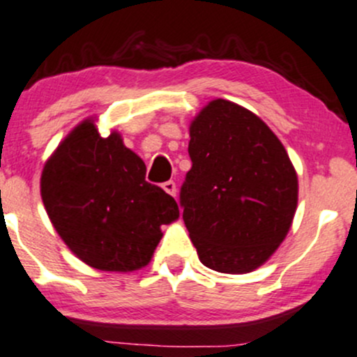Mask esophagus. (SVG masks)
Here are the masks:
<instances>
[{"label":"esophagus","mask_w":357,"mask_h":357,"mask_svg":"<svg viewBox=\"0 0 357 357\" xmlns=\"http://www.w3.org/2000/svg\"><path fill=\"white\" fill-rule=\"evenodd\" d=\"M163 189H165V192H168L170 195H177V185H175V182L174 180H168V182H165L163 183Z\"/></svg>","instance_id":"34e87169"}]
</instances>
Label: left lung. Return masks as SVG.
I'll return each mask as SVG.
<instances>
[{"mask_svg": "<svg viewBox=\"0 0 357 357\" xmlns=\"http://www.w3.org/2000/svg\"><path fill=\"white\" fill-rule=\"evenodd\" d=\"M189 156L180 208L199 260L225 274L262 266L298 204L296 172L281 141L250 110L218 98L190 126Z\"/></svg>", "mask_w": 357, "mask_h": 357, "instance_id": "left-lung-1", "label": "left lung"}]
</instances>
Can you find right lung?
I'll return each mask as SVG.
<instances>
[{
    "label": "right lung",
    "instance_id": "right-lung-1",
    "mask_svg": "<svg viewBox=\"0 0 357 357\" xmlns=\"http://www.w3.org/2000/svg\"><path fill=\"white\" fill-rule=\"evenodd\" d=\"M45 211L64 243L88 266L134 271L151 260L160 226L178 218L162 187L146 182V165L116 132L98 134L91 121L73 131L40 178Z\"/></svg>",
    "mask_w": 357,
    "mask_h": 357
}]
</instances>
